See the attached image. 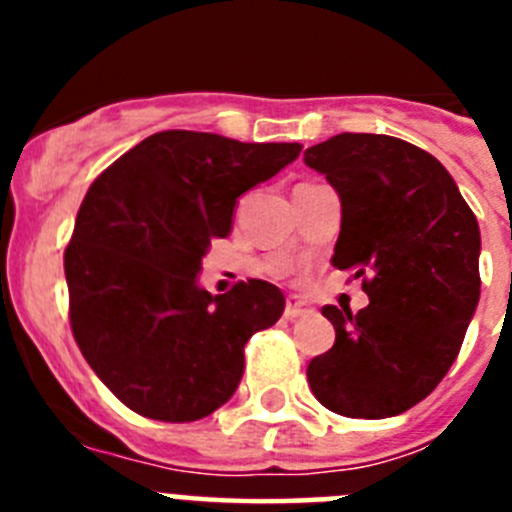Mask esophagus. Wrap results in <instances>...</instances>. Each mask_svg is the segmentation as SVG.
<instances>
[{
  "instance_id": "34e87169",
  "label": "esophagus",
  "mask_w": 512,
  "mask_h": 512,
  "mask_svg": "<svg viewBox=\"0 0 512 512\" xmlns=\"http://www.w3.org/2000/svg\"><path fill=\"white\" fill-rule=\"evenodd\" d=\"M312 312H315V307H312L307 300H302V297H289L287 307H284V318L287 320L307 318V315H312Z\"/></svg>"
}]
</instances>
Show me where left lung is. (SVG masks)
I'll return each instance as SVG.
<instances>
[{
  "label": "left lung",
  "mask_w": 512,
  "mask_h": 512,
  "mask_svg": "<svg viewBox=\"0 0 512 512\" xmlns=\"http://www.w3.org/2000/svg\"><path fill=\"white\" fill-rule=\"evenodd\" d=\"M341 197L333 266L354 271L369 305H325L330 351L307 366L320 405L392 418L431 395L479 302V225L438 158L408 140L341 133L305 151Z\"/></svg>",
  "instance_id": "left-lung-1"
}]
</instances>
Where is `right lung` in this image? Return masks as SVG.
I'll return each mask as SVG.
<instances>
[{
    "instance_id": "1",
    "label": "right lung",
    "mask_w": 512,
    "mask_h": 512,
    "mask_svg": "<svg viewBox=\"0 0 512 512\" xmlns=\"http://www.w3.org/2000/svg\"><path fill=\"white\" fill-rule=\"evenodd\" d=\"M300 151L164 130L94 179L63 271L76 343L122 405L189 423L233 397L248 338L282 318L284 295L248 279L212 297L197 274L210 243L233 228L238 197Z\"/></svg>"
}]
</instances>
